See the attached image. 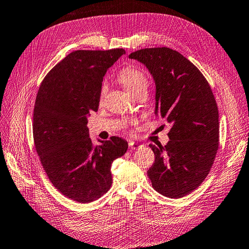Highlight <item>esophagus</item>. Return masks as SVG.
I'll list each match as a JSON object with an SVG mask.
<instances>
[{"label": "esophagus", "mask_w": 249, "mask_h": 249, "mask_svg": "<svg viewBox=\"0 0 249 249\" xmlns=\"http://www.w3.org/2000/svg\"><path fill=\"white\" fill-rule=\"evenodd\" d=\"M140 148H142V144H140L138 142H135V141H130L129 142V149L130 150H138Z\"/></svg>", "instance_id": "34e87169"}]
</instances>
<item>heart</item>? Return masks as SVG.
<instances>
[{
  "label": "heart",
  "instance_id": "obj_1",
  "mask_svg": "<svg viewBox=\"0 0 249 249\" xmlns=\"http://www.w3.org/2000/svg\"><path fill=\"white\" fill-rule=\"evenodd\" d=\"M118 79L124 89L130 95L140 90H147L148 80L144 73L136 67H126L119 73ZM107 92V86L102 85L100 89V99L105 97Z\"/></svg>",
  "mask_w": 249,
  "mask_h": 249
}]
</instances>
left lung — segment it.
<instances>
[{"mask_svg":"<svg viewBox=\"0 0 249 249\" xmlns=\"http://www.w3.org/2000/svg\"><path fill=\"white\" fill-rule=\"evenodd\" d=\"M155 83L158 118L172 125L169 141L153 145L155 160L148 170L154 190L179 198L196 190L211 170L219 143V113L205 77L181 53L167 47L131 53Z\"/></svg>","mask_w":249,"mask_h":249,"instance_id":"left-lung-1","label":"left lung"}]
</instances>
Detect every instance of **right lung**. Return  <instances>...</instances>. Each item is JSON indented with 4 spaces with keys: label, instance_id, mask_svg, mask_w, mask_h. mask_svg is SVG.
I'll return each instance as SVG.
<instances>
[{
    "label": "right lung",
    "instance_id": "1",
    "mask_svg": "<svg viewBox=\"0 0 249 249\" xmlns=\"http://www.w3.org/2000/svg\"><path fill=\"white\" fill-rule=\"evenodd\" d=\"M123 48L75 51L44 77L33 112V138L52 183L73 201L90 203L108 192L111 164L124 155L127 141L120 137L94 145L87 127L98 111L102 79Z\"/></svg>",
    "mask_w": 249,
    "mask_h": 249
}]
</instances>
